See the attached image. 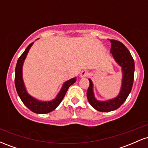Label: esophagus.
<instances>
[{
	"instance_id": "1",
	"label": "esophagus",
	"mask_w": 148,
	"mask_h": 148,
	"mask_svg": "<svg viewBox=\"0 0 148 148\" xmlns=\"http://www.w3.org/2000/svg\"><path fill=\"white\" fill-rule=\"evenodd\" d=\"M88 75V72L86 70L82 71V72H81V74H80V76H81V78L86 77V76H87Z\"/></svg>"
}]
</instances>
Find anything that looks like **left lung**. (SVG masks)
Here are the masks:
<instances>
[{
	"label": "left lung",
	"mask_w": 148,
	"mask_h": 148,
	"mask_svg": "<svg viewBox=\"0 0 148 148\" xmlns=\"http://www.w3.org/2000/svg\"><path fill=\"white\" fill-rule=\"evenodd\" d=\"M111 42V53L115 62L121 67L123 72L122 86L118 95L106 101H99L95 98L93 92V84L90 79L87 91V98L90 104L100 112H109L118 109L127 99L132 90L134 76V60L130 51L122 42L110 40Z\"/></svg>",
	"instance_id": "left-lung-1"
}]
</instances>
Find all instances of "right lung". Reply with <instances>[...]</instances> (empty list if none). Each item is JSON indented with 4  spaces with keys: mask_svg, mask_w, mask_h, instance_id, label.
Masks as SVG:
<instances>
[{
    "mask_svg": "<svg viewBox=\"0 0 148 148\" xmlns=\"http://www.w3.org/2000/svg\"><path fill=\"white\" fill-rule=\"evenodd\" d=\"M33 43L34 42L30 44L25 49L24 52L21 54V56L18 58L17 62H16V69H15V86H16V92H17L20 99H21L22 102L24 103L25 106L28 107L30 111L35 113L45 114V113L53 111L57 108L64 98L69 86L76 82V78L74 77L64 82L58 94L56 97L55 99L51 101H40V100L35 99L33 97L30 95L26 90L24 82H23L22 69H23V62L27 56V54Z\"/></svg>",
    "mask_w": 148,
    "mask_h": 148,
    "instance_id": "obj_1",
    "label": "right lung"
}]
</instances>
